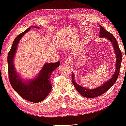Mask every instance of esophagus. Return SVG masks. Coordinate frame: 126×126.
Returning a JSON list of instances; mask_svg holds the SVG:
<instances>
[{"label":"esophagus","instance_id":"1","mask_svg":"<svg viewBox=\"0 0 126 126\" xmlns=\"http://www.w3.org/2000/svg\"><path fill=\"white\" fill-rule=\"evenodd\" d=\"M65 63L67 64H69V63H70V59L69 58H66L65 60Z\"/></svg>","mask_w":126,"mask_h":126}]
</instances>
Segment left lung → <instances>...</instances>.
I'll return each instance as SVG.
<instances>
[{
  "instance_id": "obj_1",
  "label": "left lung",
  "mask_w": 126,
  "mask_h": 126,
  "mask_svg": "<svg viewBox=\"0 0 126 126\" xmlns=\"http://www.w3.org/2000/svg\"><path fill=\"white\" fill-rule=\"evenodd\" d=\"M99 27L100 37H105L108 38V40H110V42L112 43L113 47H114L115 53L117 57L116 63H115V68L116 69H115V71L114 72L112 77L108 81L105 82L102 85L99 86V87L96 88H95L94 89H86L83 87V86L78 85L75 81V77H74V74L72 73V81H73V85L75 86V89L82 96H83L84 97L88 98H95L96 96L101 95H102L104 93L108 91L113 85V84L115 83V81H116L121 69V64L122 62V52L120 49H119L116 39H115V38L113 36V35L112 33L108 32L107 31L105 30L103 27L100 25H99Z\"/></svg>"
}]
</instances>
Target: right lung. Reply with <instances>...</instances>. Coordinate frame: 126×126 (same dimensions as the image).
I'll use <instances>...</instances> for the list:
<instances>
[{
  "instance_id": "right-lung-1",
  "label": "right lung",
  "mask_w": 126,
  "mask_h": 126,
  "mask_svg": "<svg viewBox=\"0 0 126 126\" xmlns=\"http://www.w3.org/2000/svg\"><path fill=\"white\" fill-rule=\"evenodd\" d=\"M31 27L39 28L36 26H31ZM30 29V27L28 28L14 39L8 54V74L12 88L22 98L33 103H38L45 99L50 93L52 89L50 81L51 73L59 66L60 61L45 63L37 77L33 80L24 81L21 79L16 71L13 59L18 42L23 35L29 31Z\"/></svg>"
}]
</instances>
